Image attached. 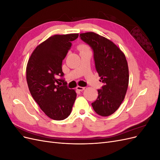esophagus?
I'll use <instances>...</instances> for the list:
<instances>
[{"label": "esophagus", "mask_w": 160, "mask_h": 160, "mask_svg": "<svg viewBox=\"0 0 160 160\" xmlns=\"http://www.w3.org/2000/svg\"><path fill=\"white\" fill-rule=\"evenodd\" d=\"M77 90H79V91H83V90L85 89V88H84V87L77 86Z\"/></svg>", "instance_id": "esophagus-1"}]
</instances>
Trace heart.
I'll use <instances>...</instances> for the list:
<instances>
[{
    "label": "heart",
    "instance_id": "b5f03b06",
    "mask_svg": "<svg viewBox=\"0 0 160 160\" xmlns=\"http://www.w3.org/2000/svg\"><path fill=\"white\" fill-rule=\"evenodd\" d=\"M79 49L81 51H86V50H89L88 49V46H86L85 45H80L79 46Z\"/></svg>",
    "mask_w": 160,
    "mask_h": 160
}]
</instances>
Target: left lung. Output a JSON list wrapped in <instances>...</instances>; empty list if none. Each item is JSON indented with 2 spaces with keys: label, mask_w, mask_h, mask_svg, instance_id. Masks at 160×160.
I'll list each match as a JSON object with an SVG mask.
<instances>
[{
  "label": "left lung",
  "mask_w": 160,
  "mask_h": 160,
  "mask_svg": "<svg viewBox=\"0 0 160 160\" xmlns=\"http://www.w3.org/2000/svg\"><path fill=\"white\" fill-rule=\"evenodd\" d=\"M79 37L93 50L96 71L104 83L91 105L98 115L109 116L117 111L126 94L129 83L126 58L112 41L98 34L89 32Z\"/></svg>",
  "instance_id": "1"
}]
</instances>
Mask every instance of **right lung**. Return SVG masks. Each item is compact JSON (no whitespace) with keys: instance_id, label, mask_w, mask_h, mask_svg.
I'll return each mask as SVG.
<instances>
[{"instance_id":"1","label":"right lung","mask_w":160,"mask_h":160,"mask_svg":"<svg viewBox=\"0 0 160 160\" xmlns=\"http://www.w3.org/2000/svg\"><path fill=\"white\" fill-rule=\"evenodd\" d=\"M78 36L79 34H69L49 37L36 47L28 61L27 81L30 93L43 112L52 119L68 118L76 99V92L67 88L62 78V62L71 49V41ZM59 76L61 78L58 79ZM59 83L63 85L60 86Z\"/></svg>"}]
</instances>
